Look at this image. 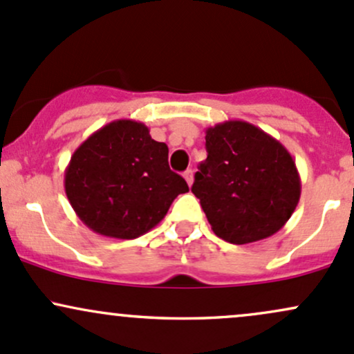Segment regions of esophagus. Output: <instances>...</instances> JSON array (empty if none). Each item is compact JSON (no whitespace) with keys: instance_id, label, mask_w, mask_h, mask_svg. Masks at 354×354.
<instances>
[{"instance_id":"1","label":"esophagus","mask_w":354,"mask_h":354,"mask_svg":"<svg viewBox=\"0 0 354 354\" xmlns=\"http://www.w3.org/2000/svg\"><path fill=\"white\" fill-rule=\"evenodd\" d=\"M183 176H185V180H187V183L189 185V187H192V185H193V171L187 169V171H185Z\"/></svg>"}]
</instances>
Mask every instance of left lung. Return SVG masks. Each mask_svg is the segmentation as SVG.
<instances>
[{"instance_id":"1","label":"left lung","mask_w":354,"mask_h":354,"mask_svg":"<svg viewBox=\"0 0 354 354\" xmlns=\"http://www.w3.org/2000/svg\"><path fill=\"white\" fill-rule=\"evenodd\" d=\"M207 159L192 192L215 236L230 244L266 239L295 212L302 192L292 154L280 140L244 120L205 130Z\"/></svg>"}]
</instances>
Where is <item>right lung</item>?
Instances as JSON below:
<instances>
[{
	"label": "right lung",
	"instance_id": "1",
	"mask_svg": "<svg viewBox=\"0 0 354 354\" xmlns=\"http://www.w3.org/2000/svg\"><path fill=\"white\" fill-rule=\"evenodd\" d=\"M169 149L136 120H113L71 156L64 189L71 207L93 232L136 239L165 218L188 185L167 165Z\"/></svg>",
	"mask_w": 354,
	"mask_h": 354
}]
</instances>
